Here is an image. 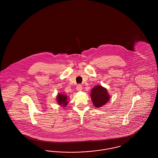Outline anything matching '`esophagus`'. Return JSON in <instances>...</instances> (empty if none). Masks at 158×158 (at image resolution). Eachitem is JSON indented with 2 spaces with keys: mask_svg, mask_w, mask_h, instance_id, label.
Masks as SVG:
<instances>
[{
  "mask_svg": "<svg viewBox=\"0 0 158 158\" xmlns=\"http://www.w3.org/2000/svg\"><path fill=\"white\" fill-rule=\"evenodd\" d=\"M76 90H78V91H81V90H82V86L81 85H77V86H76Z\"/></svg>",
  "mask_w": 158,
  "mask_h": 158,
  "instance_id": "obj_1",
  "label": "esophagus"
}]
</instances>
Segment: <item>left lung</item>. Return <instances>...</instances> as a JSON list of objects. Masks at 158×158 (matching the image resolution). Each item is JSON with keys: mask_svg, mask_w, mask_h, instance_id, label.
Returning a JSON list of instances; mask_svg holds the SVG:
<instances>
[{"mask_svg": "<svg viewBox=\"0 0 158 158\" xmlns=\"http://www.w3.org/2000/svg\"><path fill=\"white\" fill-rule=\"evenodd\" d=\"M90 98L96 108L105 105L110 100V96L107 89L101 85H96L91 90Z\"/></svg>", "mask_w": 158, "mask_h": 158, "instance_id": "obj_1", "label": "left lung"}]
</instances>
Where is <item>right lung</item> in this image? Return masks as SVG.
<instances>
[{
	"label": "right lung",
	"instance_id": "1",
	"mask_svg": "<svg viewBox=\"0 0 158 158\" xmlns=\"http://www.w3.org/2000/svg\"><path fill=\"white\" fill-rule=\"evenodd\" d=\"M57 102L59 105H61L63 107H65L68 104V97L61 93H59L57 95Z\"/></svg>",
	"mask_w": 158,
	"mask_h": 158
}]
</instances>
